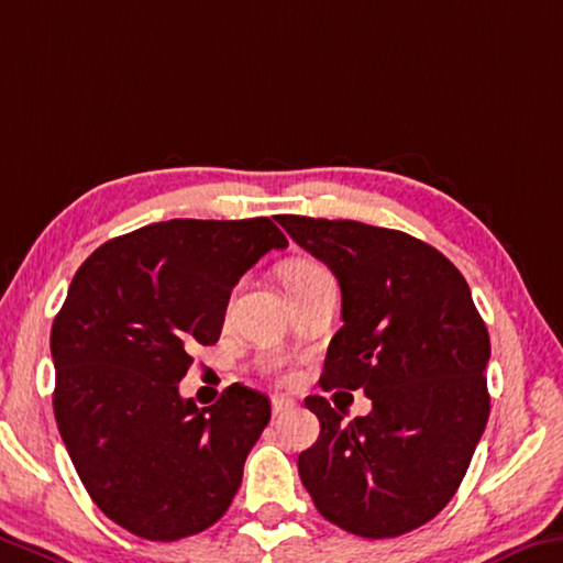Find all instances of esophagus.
<instances>
[{"mask_svg":"<svg viewBox=\"0 0 563 563\" xmlns=\"http://www.w3.org/2000/svg\"><path fill=\"white\" fill-rule=\"evenodd\" d=\"M271 404H273V416H283V413H288V410L296 408V400L288 396H273Z\"/></svg>","mask_w":563,"mask_h":563,"instance_id":"obj_1","label":"esophagus"}]
</instances>
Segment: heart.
Instances as JSON below:
<instances>
[{"label":"heart","instance_id":"obj_1","mask_svg":"<svg viewBox=\"0 0 563 563\" xmlns=\"http://www.w3.org/2000/svg\"><path fill=\"white\" fill-rule=\"evenodd\" d=\"M323 271H325V267H320V265L313 263V261H290V263L283 265L280 278H283L285 290H292V288H296V285H300L302 280L313 278V275L323 273Z\"/></svg>","mask_w":563,"mask_h":563}]
</instances>
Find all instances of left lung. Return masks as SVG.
<instances>
[{
	"label": "left lung",
	"mask_w": 563,
	"mask_h": 563,
	"mask_svg": "<svg viewBox=\"0 0 563 563\" xmlns=\"http://www.w3.org/2000/svg\"><path fill=\"white\" fill-rule=\"evenodd\" d=\"M341 285L343 328L328 345L323 390H363L353 421L323 396L306 406L318 441L298 456L302 486L330 523L394 539L451 501L488 421L486 323L459 267L423 240L355 220L280 216Z\"/></svg>",
	"instance_id": "obj_1"
}]
</instances>
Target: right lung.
Returning <instances> with one entry per match:
<instances>
[{
	"label": "right lung",
	"instance_id": "add662e5",
	"mask_svg": "<svg viewBox=\"0 0 563 563\" xmlns=\"http://www.w3.org/2000/svg\"><path fill=\"white\" fill-rule=\"evenodd\" d=\"M273 247L288 240L271 218H177L107 240L75 273L49 338L55 418L87 494L140 539L210 529L238 494L271 400L230 386L198 408L177 383Z\"/></svg>",
	"mask_w": 563,
	"mask_h": 563
}]
</instances>
